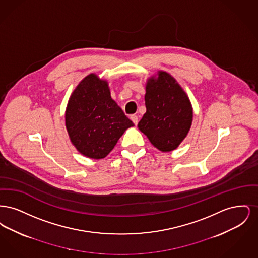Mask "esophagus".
<instances>
[{
	"label": "esophagus",
	"mask_w": 258,
	"mask_h": 258,
	"mask_svg": "<svg viewBox=\"0 0 258 258\" xmlns=\"http://www.w3.org/2000/svg\"><path fill=\"white\" fill-rule=\"evenodd\" d=\"M131 120L134 122L135 125L138 123V117H137L136 115H132V116H131Z\"/></svg>",
	"instance_id": "esophagus-1"
}]
</instances>
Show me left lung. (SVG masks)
Masks as SVG:
<instances>
[{
    "label": "left lung",
    "instance_id": "1",
    "mask_svg": "<svg viewBox=\"0 0 258 258\" xmlns=\"http://www.w3.org/2000/svg\"><path fill=\"white\" fill-rule=\"evenodd\" d=\"M146 113L138 128L154 147L171 152L188 134L194 118L191 102L171 74L159 71L149 77L145 94Z\"/></svg>",
    "mask_w": 258,
    "mask_h": 258
}]
</instances>
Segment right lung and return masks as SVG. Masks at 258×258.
<instances>
[{"mask_svg":"<svg viewBox=\"0 0 258 258\" xmlns=\"http://www.w3.org/2000/svg\"><path fill=\"white\" fill-rule=\"evenodd\" d=\"M71 142L83 156L104 159L134 123L111 98L105 79L98 74L84 77L69 98L64 113Z\"/></svg>","mask_w":258,"mask_h":258,"instance_id":"1","label":"right lung"}]
</instances>
